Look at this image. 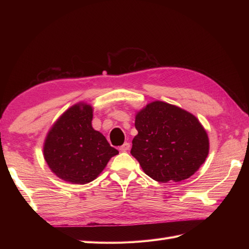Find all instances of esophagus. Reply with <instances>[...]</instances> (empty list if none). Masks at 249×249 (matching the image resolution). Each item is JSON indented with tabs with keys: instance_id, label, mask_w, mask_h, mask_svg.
Returning a JSON list of instances; mask_svg holds the SVG:
<instances>
[{
	"instance_id": "obj_1",
	"label": "esophagus",
	"mask_w": 249,
	"mask_h": 249,
	"mask_svg": "<svg viewBox=\"0 0 249 249\" xmlns=\"http://www.w3.org/2000/svg\"><path fill=\"white\" fill-rule=\"evenodd\" d=\"M129 147H130V144L128 143V142H125V143H124L123 145H121V146L119 147V150H120L121 152H127V151L129 150Z\"/></svg>"
}]
</instances>
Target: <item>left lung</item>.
Here are the masks:
<instances>
[{"mask_svg":"<svg viewBox=\"0 0 249 249\" xmlns=\"http://www.w3.org/2000/svg\"><path fill=\"white\" fill-rule=\"evenodd\" d=\"M130 154L157 182H179L198 170L209 154V138L196 116L163 102L136 115Z\"/></svg>","mask_w":249,"mask_h":249,"instance_id":"left-lung-1","label":"left lung"}]
</instances>
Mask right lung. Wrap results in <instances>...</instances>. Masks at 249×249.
I'll list each match as a JSON object with an SVG mask.
<instances>
[{
    "label": "right lung",
    "instance_id": "add662e5",
    "mask_svg": "<svg viewBox=\"0 0 249 249\" xmlns=\"http://www.w3.org/2000/svg\"><path fill=\"white\" fill-rule=\"evenodd\" d=\"M93 109L72 106L56 121L44 146L45 160L60 178L73 184L92 182L109 160L119 154L107 139L92 127Z\"/></svg>",
    "mask_w": 249,
    "mask_h": 249
}]
</instances>
